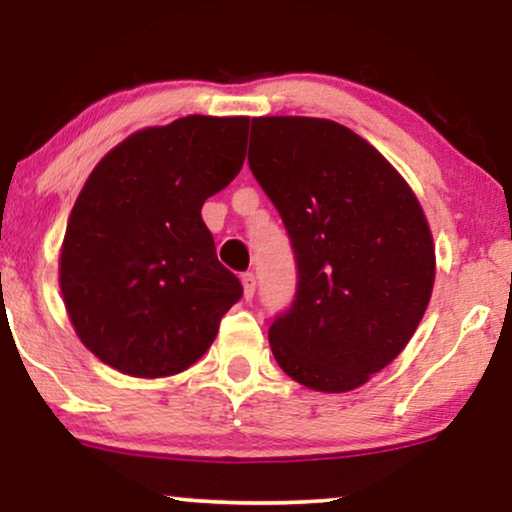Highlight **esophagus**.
<instances>
[{"instance_id":"obj_1","label":"esophagus","mask_w":512,"mask_h":512,"mask_svg":"<svg viewBox=\"0 0 512 512\" xmlns=\"http://www.w3.org/2000/svg\"><path fill=\"white\" fill-rule=\"evenodd\" d=\"M242 289H244V298H247V300L254 298V293H256L254 272H244V275H242Z\"/></svg>"}]
</instances>
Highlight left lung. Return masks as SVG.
I'll return each instance as SVG.
<instances>
[{"label": "left lung", "instance_id": "8db88e82", "mask_svg": "<svg viewBox=\"0 0 512 512\" xmlns=\"http://www.w3.org/2000/svg\"><path fill=\"white\" fill-rule=\"evenodd\" d=\"M249 165L298 263L296 300L268 333L279 368L324 394L363 387L415 335L436 282L415 191L373 144L328 118H251Z\"/></svg>", "mask_w": 512, "mask_h": 512}]
</instances>
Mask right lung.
I'll return each instance as SVG.
<instances>
[{"mask_svg": "<svg viewBox=\"0 0 512 512\" xmlns=\"http://www.w3.org/2000/svg\"><path fill=\"white\" fill-rule=\"evenodd\" d=\"M247 130V116H184L132 132L88 174L58 279L79 340L118 373H184L240 300L200 212L242 170Z\"/></svg>", "mask_w": 512, "mask_h": 512, "instance_id": "right-lung-1", "label": "right lung"}]
</instances>
